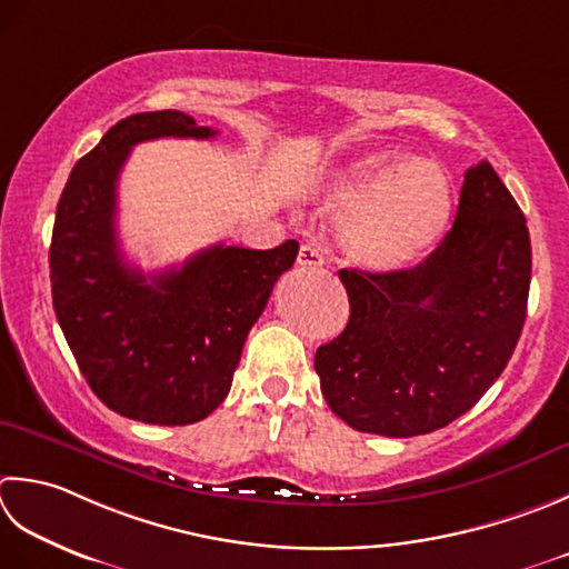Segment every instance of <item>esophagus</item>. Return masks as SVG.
<instances>
[{
    "label": "esophagus",
    "mask_w": 569,
    "mask_h": 569,
    "mask_svg": "<svg viewBox=\"0 0 569 569\" xmlns=\"http://www.w3.org/2000/svg\"><path fill=\"white\" fill-rule=\"evenodd\" d=\"M298 263L300 266H322L326 263V253L316 243H303L298 251Z\"/></svg>",
    "instance_id": "34e87169"
}]
</instances>
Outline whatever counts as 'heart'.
<instances>
[{"mask_svg": "<svg viewBox=\"0 0 569 569\" xmlns=\"http://www.w3.org/2000/svg\"><path fill=\"white\" fill-rule=\"evenodd\" d=\"M332 197L350 211L345 237L362 259L397 266L425 251L447 227L451 180L439 162L372 154L332 182Z\"/></svg>", "mask_w": 569, "mask_h": 569, "instance_id": "heart-1", "label": "heart"}]
</instances>
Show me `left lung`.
Returning a JSON list of instances; mask_svg holds the SVG:
<instances>
[{
    "mask_svg": "<svg viewBox=\"0 0 569 569\" xmlns=\"http://www.w3.org/2000/svg\"><path fill=\"white\" fill-rule=\"evenodd\" d=\"M530 233L491 162L463 174L447 237L411 269H342L350 320L320 345L328 407L358 431H437L486 395L513 355L528 310Z\"/></svg>",
    "mask_w": 569,
    "mask_h": 569,
    "instance_id": "obj_1",
    "label": "left lung"
}]
</instances>
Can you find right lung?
Segmentation results:
<instances>
[{
  "mask_svg": "<svg viewBox=\"0 0 569 569\" xmlns=\"http://www.w3.org/2000/svg\"><path fill=\"white\" fill-rule=\"evenodd\" d=\"M214 136L180 110L120 120L76 162L56 207V318L100 402L144 425H194L224 402L249 330L298 256L288 239L266 251L217 243L150 276L126 263L116 214L132 144Z\"/></svg>",
  "mask_w": 569,
  "mask_h": 569,
  "instance_id": "right-lung-1",
  "label": "right lung"
}]
</instances>
